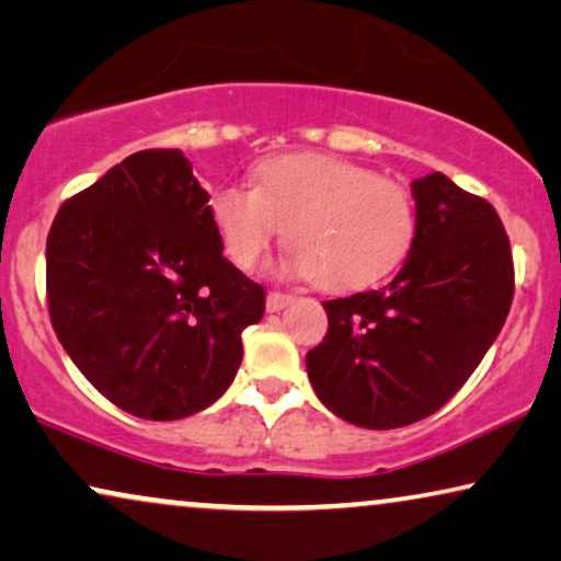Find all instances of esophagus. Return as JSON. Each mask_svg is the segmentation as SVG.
Masks as SVG:
<instances>
[{
	"mask_svg": "<svg viewBox=\"0 0 561 561\" xmlns=\"http://www.w3.org/2000/svg\"><path fill=\"white\" fill-rule=\"evenodd\" d=\"M295 297L293 295H285V293H268L266 295V310L268 312H279V310H285L289 302H293Z\"/></svg>",
	"mask_w": 561,
	"mask_h": 561,
	"instance_id": "1",
	"label": "esophagus"
}]
</instances>
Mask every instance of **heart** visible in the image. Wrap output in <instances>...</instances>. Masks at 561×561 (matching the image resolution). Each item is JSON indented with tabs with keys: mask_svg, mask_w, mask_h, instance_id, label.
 Here are the masks:
<instances>
[{
	"mask_svg": "<svg viewBox=\"0 0 561 561\" xmlns=\"http://www.w3.org/2000/svg\"><path fill=\"white\" fill-rule=\"evenodd\" d=\"M210 220L238 268H253L285 230L282 272L328 293L364 289L392 274L413 249L415 199L377 171L323 153L261 161L253 186L222 184Z\"/></svg>",
	"mask_w": 561,
	"mask_h": 561,
	"instance_id": "b5f03b06",
	"label": "heart"
}]
</instances>
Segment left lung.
Instances as JSON below:
<instances>
[{"instance_id": "obj_1", "label": "left lung", "mask_w": 561, "mask_h": 561, "mask_svg": "<svg viewBox=\"0 0 561 561\" xmlns=\"http://www.w3.org/2000/svg\"><path fill=\"white\" fill-rule=\"evenodd\" d=\"M417 233L382 289L323 302L310 385L343 421L371 431L436 413L488 354L513 302V256L495 207L444 174L410 184Z\"/></svg>"}]
</instances>
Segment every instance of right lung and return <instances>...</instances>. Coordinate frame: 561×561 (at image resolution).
<instances>
[{
	"mask_svg": "<svg viewBox=\"0 0 561 561\" xmlns=\"http://www.w3.org/2000/svg\"><path fill=\"white\" fill-rule=\"evenodd\" d=\"M207 192L182 151H140L58 210L46 243L54 331L125 413L179 421L241 367L266 295L222 256Z\"/></svg>",
	"mask_w": 561,
	"mask_h": 561,
	"instance_id": "right-lung-1",
	"label": "right lung"
}]
</instances>
